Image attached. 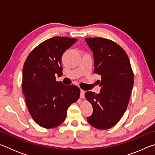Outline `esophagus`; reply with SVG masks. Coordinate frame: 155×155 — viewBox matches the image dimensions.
Here are the masks:
<instances>
[{
  "mask_svg": "<svg viewBox=\"0 0 155 155\" xmlns=\"http://www.w3.org/2000/svg\"><path fill=\"white\" fill-rule=\"evenodd\" d=\"M80 98L81 99H84L85 98V91L81 90V94H80Z\"/></svg>",
  "mask_w": 155,
  "mask_h": 155,
  "instance_id": "esophagus-1",
  "label": "esophagus"
}]
</instances>
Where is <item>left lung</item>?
Here are the masks:
<instances>
[{
	"mask_svg": "<svg viewBox=\"0 0 155 155\" xmlns=\"http://www.w3.org/2000/svg\"><path fill=\"white\" fill-rule=\"evenodd\" d=\"M94 54V73L101 75V92L87 91L85 98L93 107L87 120L97 129H109L122 118L127 110L134 83L129 58L121 46L103 38H87Z\"/></svg>",
	"mask_w": 155,
	"mask_h": 155,
	"instance_id": "obj_1",
	"label": "left lung"
}]
</instances>
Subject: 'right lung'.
I'll use <instances>...</instances> for the list:
<instances>
[{
  "instance_id": "add662e5",
  "label": "right lung",
  "mask_w": 155,
  "mask_h": 155,
  "mask_svg": "<svg viewBox=\"0 0 155 155\" xmlns=\"http://www.w3.org/2000/svg\"><path fill=\"white\" fill-rule=\"evenodd\" d=\"M77 39L54 37L39 44L28 54L22 70V92L28 112L40 127H58L67 109L78 101L80 89L65 85L55 76L63 74L61 57Z\"/></svg>"
}]
</instances>
